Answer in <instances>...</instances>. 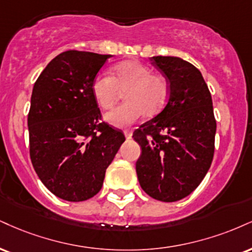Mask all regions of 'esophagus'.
I'll use <instances>...</instances> for the list:
<instances>
[{"label": "esophagus", "instance_id": "34e87169", "mask_svg": "<svg viewBox=\"0 0 252 252\" xmlns=\"http://www.w3.org/2000/svg\"><path fill=\"white\" fill-rule=\"evenodd\" d=\"M124 136H126V139H131L132 137L131 130H124Z\"/></svg>", "mask_w": 252, "mask_h": 252}]
</instances>
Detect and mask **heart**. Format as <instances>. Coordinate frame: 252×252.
I'll list each match as a JSON object with an SVG mask.
<instances>
[{"label": "heart", "instance_id": "obj_1", "mask_svg": "<svg viewBox=\"0 0 252 252\" xmlns=\"http://www.w3.org/2000/svg\"><path fill=\"white\" fill-rule=\"evenodd\" d=\"M126 103L104 115L105 121L116 128L135 123L143 115L158 114L169 98L170 88L162 75L153 74L147 65L134 61H126L115 65L113 76L99 72L94 78L92 92L103 109L111 108L124 92Z\"/></svg>", "mask_w": 252, "mask_h": 252}]
</instances>
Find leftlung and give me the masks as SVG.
<instances>
[{
    "label": "left lung",
    "instance_id": "8db88e82",
    "mask_svg": "<svg viewBox=\"0 0 252 252\" xmlns=\"http://www.w3.org/2000/svg\"><path fill=\"white\" fill-rule=\"evenodd\" d=\"M150 62L169 81L170 93L164 109L132 135L142 149L136 172L150 197L176 202L199 186L213 162V99L191 63L175 56H154Z\"/></svg>",
    "mask_w": 252,
    "mask_h": 252
}]
</instances>
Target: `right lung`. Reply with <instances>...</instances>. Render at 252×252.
I'll use <instances>...</instances> for the list:
<instances>
[{
  "instance_id": "right-lung-1",
  "label": "right lung",
  "mask_w": 252,
  "mask_h": 252,
  "mask_svg": "<svg viewBox=\"0 0 252 252\" xmlns=\"http://www.w3.org/2000/svg\"><path fill=\"white\" fill-rule=\"evenodd\" d=\"M113 55L68 50L45 66L32 88L28 130L36 174L54 195L69 202L92 198L126 141L101 123L92 92L97 72Z\"/></svg>"
}]
</instances>
